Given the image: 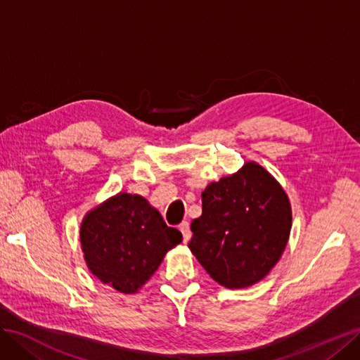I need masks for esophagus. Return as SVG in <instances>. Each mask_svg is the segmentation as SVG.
Masks as SVG:
<instances>
[{
	"instance_id": "esophagus-1",
	"label": "esophagus",
	"mask_w": 360,
	"mask_h": 360,
	"mask_svg": "<svg viewBox=\"0 0 360 360\" xmlns=\"http://www.w3.org/2000/svg\"><path fill=\"white\" fill-rule=\"evenodd\" d=\"M180 231H181V234H183V242L184 243H188L189 240H191V228H189V224L188 222H181L180 224Z\"/></svg>"
}]
</instances>
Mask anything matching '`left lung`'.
Returning a JSON list of instances; mask_svg holds the SVG:
<instances>
[{"instance_id":"8db88e82","label":"left lung","mask_w":360,"mask_h":360,"mask_svg":"<svg viewBox=\"0 0 360 360\" xmlns=\"http://www.w3.org/2000/svg\"><path fill=\"white\" fill-rule=\"evenodd\" d=\"M189 249L217 284L245 288L275 267L287 246L291 205L281 184L257 162L210 183L201 193Z\"/></svg>"}]
</instances>
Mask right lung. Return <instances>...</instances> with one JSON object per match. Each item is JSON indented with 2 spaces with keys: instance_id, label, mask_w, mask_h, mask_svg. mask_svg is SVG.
Returning <instances> with one entry per match:
<instances>
[{
  "instance_id": "1",
  "label": "right lung",
  "mask_w": 360,
  "mask_h": 360,
  "mask_svg": "<svg viewBox=\"0 0 360 360\" xmlns=\"http://www.w3.org/2000/svg\"><path fill=\"white\" fill-rule=\"evenodd\" d=\"M85 263L103 284L136 292L183 236L141 195L117 193L85 214L81 224Z\"/></svg>"
}]
</instances>
